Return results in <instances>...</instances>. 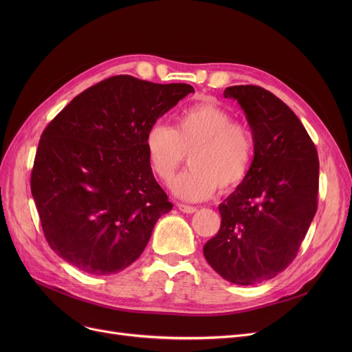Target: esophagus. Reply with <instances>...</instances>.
<instances>
[{"label": "esophagus", "mask_w": 352, "mask_h": 352, "mask_svg": "<svg viewBox=\"0 0 352 352\" xmlns=\"http://www.w3.org/2000/svg\"><path fill=\"white\" fill-rule=\"evenodd\" d=\"M177 207H178V210H179L181 212H186V214H194V212L197 211V208H195V207L186 206V204H178Z\"/></svg>", "instance_id": "34e87169"}]
</instances>
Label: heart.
Returning a JSON list of instances; mask_svg holds the SVG:
<instances>
[{
	"mask_svg": "<svg viewBox=\"0 0 352 352\" xmlns=\"http://www.w3.org/2000/svg\"><path fill=\"white\" fill-rule=\"evenodd\" d=\"M227 109L199 102L181 111L175 126L157 122L148 128L144 146L153 173L170 182L190 154L191 168L181 173L171 191L181 199L202 201L218 188L231 191L247 178L254 160V138Z\"/></svg>",
	"mask_w": 352,
	"mask_h": 352,
	"instance_id": "heart-1",
	"label": "heart"
}]
</instances>
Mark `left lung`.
Returning a JSON list of instances; mask_svg holds the SVG:
<instances>
[{"label": "left lung", "instance_id": "left-lung-1", "mask_svg": "<svg viewBox=\"0 0 352 352\" xmlns=\"http://www.w3.org/2000/svg\"><path fill=\"white\" fill-rule=\"evenodd\" d=\"M224 97L243 108L255 151L247 178L218 207L221 227L204 256L224 280L254 285L297 255L317 212L320 161L298 117L272 92L234 85Z\"/></svg>", "mask_w": 352, "mask_h": 352}]
</instances>
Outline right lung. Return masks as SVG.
Returning a JSON list of instances; mask_svg holds the SVG:
<instances>
[{"label": "right lung", "mask_w": 352, "mask_h": 352, "mask_svg": "<svg viewBox=\"0 0 352 352\" xmlns=\"http://www.w3.org/2000/svg\"><path fill=\"white\" fill-rule=\"evenodd\" d=\"M188 84L116 76L89 87L41 135L31 192L44 235L64 261L92 275L131 265L173 204L148 162L144 138Z\"/></svg>", "instance_id": "1"}]
</instances>
